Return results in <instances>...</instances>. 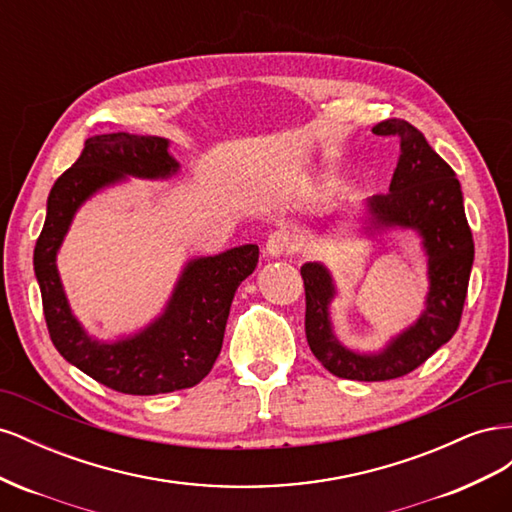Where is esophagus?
<instances>
[{
	"mask_svg": "<svg viewBox=\"0 0 512 512\" xmlns=\"http://www.w3.org/2000/svg\"><path fill=\"white\" fill-rule=\"evenodd\" d=\"M297 247H299V241H297V235H294V232H290L288 228H277L269 235L265 252H267V256L277 258V256L294 254V252H297Z\"/></svg>",
	"mask_w": 512,
	"mask_h": 512,
	"instance_id": "1",
	"label": "esophagus"
}]
</instances>
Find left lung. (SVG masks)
Masks as SVG:
<instances>
[{
	"label": "left lung",
	"instance_id": "8db88e82",
	"mask_svg": "<svg viewBox=\"0 0 512 512\" xmlns=\"http://www.w3.org/2000/svg\"><path fill=\"white\" fill-rule=\"evenodd\" d=\"M374 134L395 136L399 158L389 192L371 196L367 209L378 226L421 232L429 256L427 309L380 354H356L339 344L331 331L329 303L335 288L329 271L318 262L301 267L309 348L333 376L361 382L406 376L455 335L474 262V239L455 170L406 119L380 121Z\"/></svg>",
	"mask_w": 512,
	"mask_h": 512
}]
</instances>
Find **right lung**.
<instances>
[{
	"label": "right lung",
	"instance_id": "right-lung-1",
	"mask_svg": "<svg viewBox=\"0 0 512 512\" xmlns=\"http://www.w3.org/2000/svg\"><path fill=\"white\" fill-rule=\"evenodd\" d=\"M177 168L168 156L166 138L126 132L87 138L79 160L53 185L36 241L34 269L53 346L89 378L126 395L173 393L203 380L222 350L235 292L258 265V245L196 258L183 269L164 316L143 333L117 344H98L81 329L55 265L74 211L102 185L123 175L156 179Z\"/></svg>",
	"mask_w": 512,
	"mask_h": 512
}]
</instances>
